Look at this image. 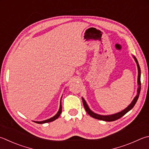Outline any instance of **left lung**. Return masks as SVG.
Returning a JSON list of instances; mask_svg holds the SVG:
<instances>
[{"mask_svg": "<svg viewBox=\"0 0 149 149\" xmlns=\"http://www.w3.org/2000/svg\"><path fill=\"white\" fill-rule=\"evenodd\" d=\"M134 58L135 61H136V63H137V68H138V80H137V83H138V85H139L138 90H137V94L136 95V96L134 98V100L132 101L131 104H130L125 109H124L123 111H120L119 113H116V114L111 115H100L96 114V113H94L92 111L88 108V105H87V104H86V103L85 100H84L82 98L84 107H85L86 111L87 112L88 114L90 115L91 117H93L94 118H96V119H98V120L111 122V121H114V120L118 119V118H121L122 117H123V116L125 115L126 113H128L129 111H130L132 109V108L134 107L135 104H136L137 100H138L139 94H140V91H141V69H140V67H139V65L138 61H137V60L136 59V58L135 57V56H134Z\"/></svg>", "mask_w": 149, "mask_h": 149, "instance_id": "1", "label": "left lung"}]
</instances>
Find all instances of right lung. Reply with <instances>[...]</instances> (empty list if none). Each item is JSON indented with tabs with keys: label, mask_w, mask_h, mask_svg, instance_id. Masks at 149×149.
I'll list each match as a JSON object with an SVG mask.
<instances>
[{
	"label": "right lung",
	"mask_w": 149,
	"mask_h": 149,
	"mask_svg": "<svg viewBox=\"0 0 149 149\" xmlns=\"http://www.w3.org/2000/svg\"><path fill=\"white\" fill-rule=\"evenodd\" d=\"M61 112H62V105H61H61H60V108H59V110L58 113H56V114L54 116V117H51L50 118H49L47 120H43V121H40V122H37V121H34V123H36L38 124H44V123H50V122H52L53 120H56V118H58L59 116L61 115Z\"/></svg>",
	"instance_id": "right-lung-1"
}]
</instances>
